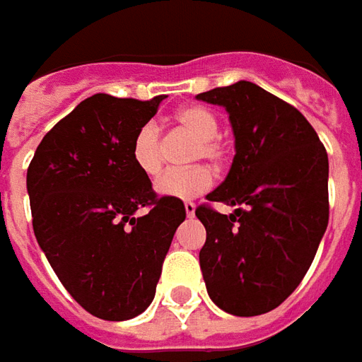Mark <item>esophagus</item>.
Segmentation results:
<instances>
[{
	"label": "esophagus",
	"mask_w": 362,
	"mask_h": 362,
	"mask_svg": "<svg viewBox=\"0 0 362 362\" xmlns=\"http://www.w3.org/2000/svg\"><path fill=\"white\" fill-rule=\"evenodd\" d=\"M184 210H186V216H188V218H192L194 214H196V204H192V202H186V204H184Z\"/></svg>",
	"instance_id": "1"
}]
</instances>
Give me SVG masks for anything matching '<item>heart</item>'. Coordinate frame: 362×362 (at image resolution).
Listing matches in <instances>:
<instances>
[{"mask_svg":"<svg viewBox=\"0 0 362 362\" xmlns=\"http://www.w3.org/2000/svg\"><path fill=\"white\" fill-rule=\"evenodd\" d=\"M174 122L188 136L198 142L194 148V160L204 158L212 164H220L226 158V148L218 138V119L202 106L180 107L174 114ZM132 160L144 176H156L162 168V148L160 130L156 124L148 122L136 132L132 142ZM212 186V174L204 166L188 170H170L164 172L154 184L156 192L170 200H192Z\"/></svg>","mask_w":362,"mask_h":362,"instance_id":"1","label":"heart"}]
</instances>
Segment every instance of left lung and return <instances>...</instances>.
Returning a JSON list of instances; mask_svg holds the SVG:
<instances>
[{
  "instance_id": "1",
  "label": "left lung",
  "mask_w": 362,
  "mask_h": 362,
  "mask_svg": "<svg viewBox=\"0 0 362 362\" xmlns=\"http://www.w3.org/2000/svg\"><path fill=\"white\" fill-rule=\"evenodd\" d=\"M196 98L228 112L236 152L206 196L234 212L196 208L206 291L224 313L256 317L284 303L313 264L329 224V156L296 107L252 81Z\"/></svg>"
}]
</instances>
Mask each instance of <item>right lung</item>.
<instances>
[{
    "label": "right lung",
    "instance_id": "right-lung-1",
    "mask_svg": "<svg viewBox=\"0 0 362 362\" xmlns=\"http://www.w3.org/2000/svg\"><path fill=\"white\" fill-rule=\"evenodd\" d=\"M162 100H83L45 134L28 168L40 248L66 291L104 320H128L150 306L186 218L182 200L158 198L132 160L136 132Z\"/></svg>",
    "mask_w": 362,
    "mask_h": 362
}]
</instances>
